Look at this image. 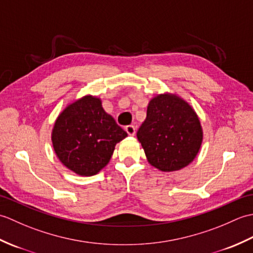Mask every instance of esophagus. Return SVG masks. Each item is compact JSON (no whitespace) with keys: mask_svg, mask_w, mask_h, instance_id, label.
<instances>
[{"mask_svg":"<svg viewBox=\"0 0 253 253\" xmlns=\"http://www.w3.org/2000/svg\"><path fill=\"white\" fill-rule=\"evenodd\" d=\"M125 130L129 136H133L136 133V127L133 125H128L125 127Z\"/></svg>","mask_w":253,"mask_h":253,"instance_id":"esophagus-1","label":"esophagus"}]
</instances>
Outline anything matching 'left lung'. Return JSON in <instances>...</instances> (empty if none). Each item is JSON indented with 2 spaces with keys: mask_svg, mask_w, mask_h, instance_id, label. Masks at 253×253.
<instances>
[{
  "mask_svg": "<svg viewBox=\"0 0 253 253\" xmlns=\"http://www.w3.org/2000/svg\"><path fill=\"white\" fill-rule=\"evenodd\" d=\"M137 138L149 163L163 171L178 170L196 158L202 142L199 118L185 101L161 94L148 105Z\"/></svg>",
  "mask_w": 253,
  "mask_h": 253,
  "instance_id": "obj_1",
  "label": "left lung"
}]
</instances>
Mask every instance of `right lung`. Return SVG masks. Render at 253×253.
<instances>
[{
  "mask_svg": "<svg viewBox=\"0 0 253 253\" xmlns=\"http://www.w3.org/2000/svg\"><path fill=\"white\" fill-rule=\"evenodd\" d=\"M127 137L100 99L84 96L68 105L57 117L52 132L55 153L67 169L92 176L109 163L117 142Z\"/></svg>",
  "mask_w": 253,
  "mask_h": 253,
  "instance_id": "add662e5",
  "label": "right lung"
}]
</instances>
